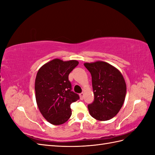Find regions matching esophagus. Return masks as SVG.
Instances as JSON below:
<instances>
[{"label": "esophagus", "instance_id": "obj_1", "mask_svg": "<svg viewBox=\"0 0 155 155\" xmlns=\"http://www.w3.org/2000/svg\"><path fill=\"white\" fill-rule=\"evenodd\" d=\"M79 95H80V98H81V99L83 100V97H84V93H81Z\"/></svg>", "mask_w": 155, "mask_h": 155}]
</instances>
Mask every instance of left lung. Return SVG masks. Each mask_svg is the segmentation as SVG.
<instances>
[{
	"label": "left lung",
	"instance_id": "1",
	"mask_svg": "<svg viewBox=\"0 0 155 155\" xmlns=\"http://www.w3.org/2000/svg\"><path fill=\"white\" fill-rule=\"evenodd\" d=\"M92 77L94 101L88 105L89 113L95 119L104 121L116 116L123 106L127 85L121 72L103 61L84 64Z\"/></svg>",
	"mask_w": 155,
	"mask_h": 155
}]
</instances>
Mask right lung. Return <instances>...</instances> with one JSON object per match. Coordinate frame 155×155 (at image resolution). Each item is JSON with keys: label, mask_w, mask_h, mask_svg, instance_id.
<instances>
[{"label": "right lung", "mask_w": 155, "mask_h": 155, "mask_svg": "<svg viewBox=\"0 0 155 155\" xmlns=\"http://www.w3.org/2000/svg\"><path fill=\"white\" fill-rule=\"evenodd\" d=\"M78 64L75 60L55 58L39 69L35 79V97L41 113L54 125L67 122L72 114L71 104L79 99L72 91L68 74Z\"/></svg>", "instance_id": "add662e5"}]
</instances>
